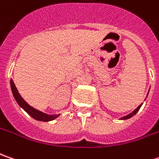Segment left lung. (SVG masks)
<instances>
[{"label":"left lung","mask_w":159,"mask_h":159,"mask_svg":"<svg viewBox=\"0 0 159 159\" xmlns=\"http://www.w3.org/2000/svg\"><path fill=\"white\" fill-rule=\"evenodd\" d=\"M142 105H143V104H141L139 107H137V108H136L135 110H134V111L131 112V113H129V114H128L127 116H124V117L121 118V120H127V119H129V118H131V117H132V116H134V114H135L136 112L139 111V109H140V108H141V107H142Z\"/></svg>","instance_id":"1"}]
</instances>
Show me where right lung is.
Returning <instances> with one entry per match:
<instances>
[{"mask_svg": "<svg viewBox=\"0 0 159 159\" xmlns=\"http://www.w3.org/2000/svg\"><path fill=\"white\" fill-rule=\"evenodd\" d=\"M10 86H11V90H12V93H13V96H14L16 101L17 102V104L20 107H22L25 112H27L29 115H30L33 119H35L37 120H40V121H50V120H54V119H56L60 116V114L49 115V114L44 113V112H40L35 108H33L32 107H30V105L27 104L25 99L21 97L12 79L10 80Z\"/></svg>", "mask_w": 159, "mask_h": 159, "instance_id": "add662e5", "label": "right lung"}]
</instances>
